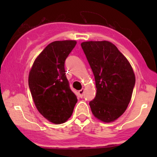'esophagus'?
<instances>
[{
  "label": "esophagus",
  "mask_w": 157,
  "mask_h": 157,
  "mask_svg": "<svg viewBox=\"0 0 157 157\" xmlns=\"http://www.w3.org/2000/svg\"><path fill=\"white\" fill-rule=\"evenodd\" d=\"M84 89H81V90H79L78 91V94H79V96H81V98L83 97V94H84Z\"/></svg>",
  "instance_id": "obj_1"
}]
</instances>
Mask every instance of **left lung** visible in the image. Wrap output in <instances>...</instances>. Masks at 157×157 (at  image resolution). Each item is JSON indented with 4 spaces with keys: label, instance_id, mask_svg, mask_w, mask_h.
Here are the masks:
<instances>
[{
    "label": "left lung",
    "instance_id": "left-lung-1",
    "mask_svg": "<svg viewBox=\"0 0 157 157\" xmlns=\"http://www.w3.org/2000/svg\"><path fill=\"white\" fill-rule=\"evenodd\" d=\"M81 46L96 81V96L89 102L92 113L104 122L115 121L132 98L136 81L132 66L111 42L86 41Z\"/></svg>",
    "mask_w": 157,
    "mask_h": 157
}]
</instances>
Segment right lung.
Returning a JSON list of instances; mask_svg holds the SVG:
<instances>
[{
	"mask_svg": "<svg viewBox=\"0 0 157 157\" xmlns=\"http://www.w3.org/2000/svg\"><path fill=\"white\" fill-rule=\"evenodd\" d=\"M76 44L75 40L51 43L35 60L29 73V86L36 108L43 117L56 124L71 117L77 102L64 67Z\"/></svg>",
	"mask_w": 157,
	"mask_h": 157,
	"instance_id": "obj_1",
	"label": "right lung"
}]
</instances>
